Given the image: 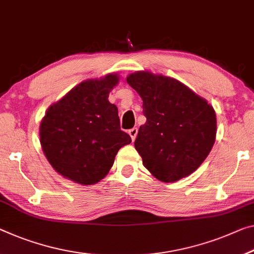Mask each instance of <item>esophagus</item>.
<instances>
[{
  "mask_svg": "<svg viewBox=\"0 0 254 254\" xmlns=\"http://www.w3.org/2000/svg\"><path fill=\"white\" fill-rule=\"evenodd\" d=\"M137 131H138V130H137V128H136V127L131 128V129L128 130V134H129V136H130L132 140H135L136 136H137Z\"/></svg>",
  "mask_w": 254,
  "mask_h": 254,
  "instance_id": "1",
  "label": "esophagus"
}]
</instances>
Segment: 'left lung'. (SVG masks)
I'll list each match as a JSON object with an SVG mask.
<instances>
[{
	"instance_id": "1",
	"label": "left lung",
	"mask_w": 254,
	"mask_h": 254,
	"mask_svg": "<svg viewBox=\"0 0 254 254\" xmlns=\"http://www.w3.org/2000/svg\"><path fill=\"white\" fill-rule=\"evenodd\" d=\"M126 80L143 100L146 123L134 145L144 167L163 183L194 173L216 140L213 108L174 78L137 71Z\"/></svg>"
}]
</instances>
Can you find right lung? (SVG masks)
<instances>
[{"instance_id": "add662e5", "label": "right lung", "mask_w": 254, "mask_h": 254, "mask_svg": "<svg viewBox=\"0 0 254 254\" xmlns=\"http://www.w3.org/2000/svg\"><path fill=\"white\" fill-rule=\"evenodd\" d=\"M116 73L78 84L51 105L40 126L43 152L57 173L81 185L103 179L116 154L131 138L120 129L118 108L109 93Z\"/></svg>"}]
</instances>
